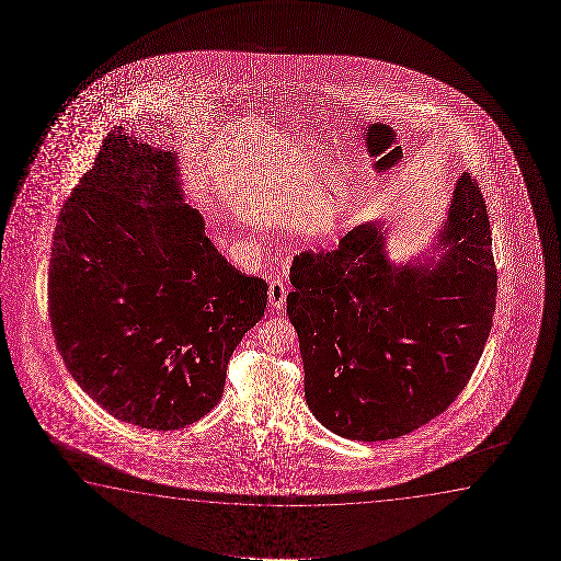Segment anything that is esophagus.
<instances>
[{"label":"esophagus","mask_w":561,"mask_h":561,"mask_svg":"<svg viewBox=\"0 0 561 561\" xmlns=\"http://www.w3.org/2000/svg\"><path fill=\"white\" fill-rule=\"evenodd\" d=\"M268 299L270 307L276 308V310L284 308L287 291H285V285L282 279H272V282H270Z\"/></svg>","instance_id":"34e87169"}]
</instances>
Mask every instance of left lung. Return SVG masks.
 Listing matches in <instances>:
<instances>
[{
  "mask_svg": "<svg viewBox=\"0 0 561 561\" xmlns=\"http://www.w3.org/2000/svg\"><path fill=\"white\" fill-rule=\"evenodd\" d=\"M383 226L360 224L331 251L297 254L287 295L310 412L366 443L408 435L453 404L496 310L491 224L469 174L456 182L435 254L394 264Z\"/></svg>",
  "mask_w": 561,
  "mask_h": 561,
  "instance_id": "8db88e82",
  "label": "left lung"
}]
</instances>
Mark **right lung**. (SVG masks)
<instances>
[{
  "instance_id": "obj_1",
  "label": "right lung",
  "mask_w": 561,
  "mask_h": 561,
  "mask_svg": "<svg viewBox=\"0 0 561 561\" xmlns=\"http://www.w3.org/2000/svg\"><path fill=\"white\" fill-rule=\"evenodd\" d=\"M176 153L108 131L62 205L49 318L62 362L103 410L172 431L220 402L231 354L268 285L218 253L184 203Z\"/></svg>"
}]
</instances>
